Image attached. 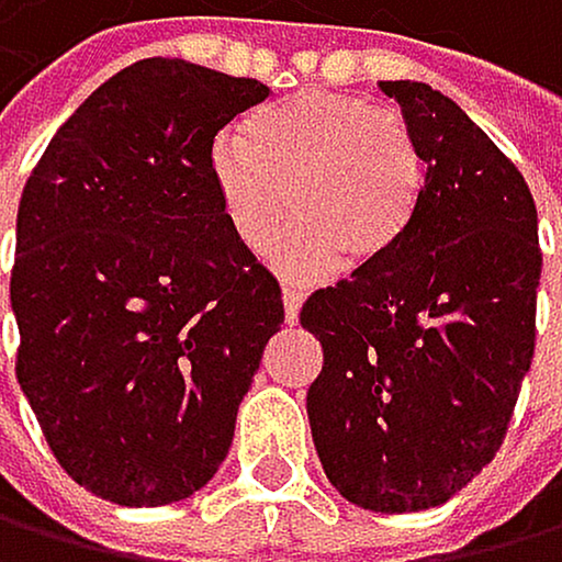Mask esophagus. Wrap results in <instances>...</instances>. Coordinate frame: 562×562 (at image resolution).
I'll use <instances>...</instances> for the list:
<instances>
[{
	"label": "esophagus",
	"mask_w": 562,
	"mask_h": 562,
	"mask_svg": "<svg viewBox=\"0 0 562 562\" xmlns=\"http://www.w3.org/2000/svg\"><path fill=\"white\" fill-rule=\"evenodd\" d=\"M300 304H304V293H300L296 286H283V311H286L290 324L300 317Z\"/></svg>",
	"instance_id": "1"
}]
</instances>
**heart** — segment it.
Wrapping results in <instances>:
<instances>
[{
    "mask_svg": "<svg viewBox=\"0 0 562 562\" xmlns=\"http://www.w3.org/2000/svg\"><path fill=\"white\" fill-rule=\"evenodd\" d=\"M210 176L248 251H269L290 224L300 272L369 269L397 251L422 200V151L401 113L349 92H296L248 116L241 137L213 140Z\"/></svg>",
    "mask_w": 562,
    "mask_h": 562,
    "instance_id": "1",
    "label": "heart"
}]
</instances>
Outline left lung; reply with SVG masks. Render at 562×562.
<instances>
[{
  "label": "left lung",
  "mask_w": 562,
  "mask_h": 562,
  "mask_svg": "<svg viewBox=\"0 0 562 562\" xmlns=\"http://www.w3.org/2000/svg\"><path fill=\"white\" fill-rule=\"evenodd\" d=\"M422 151V200L397 251L307 296L324 366L307 390L335 491L369 512H425L484 470L536 352V200L515 161L425 82H380Z\"/></svg>",
  "instance_id": "obj_1"
}]
</instances>
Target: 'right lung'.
<instances>
[{
	"label": "right lung",
	"instance_id": "1",
	"mask_svg": "<svg viewBox=\"0 0 562 562\" xmlns=\"http://www.w3.org/2000/svg\"><path fill=\"white\" fill-rule=\"evenodd\" d=\"M266 95L255 78L144 58L61 123L23 186L16 380L95 497L182 501L231 449L283 293L234 238L210 151Z\"/></svg>",
	"mask_w": 562,
	"mask_h": 562
}]
</instances>
